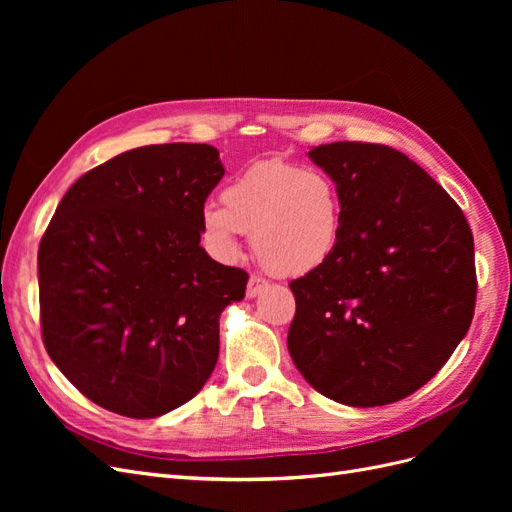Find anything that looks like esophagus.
Listing matches in <instances>:
<instances>
[{"label": "esophagus", "instance_id": "obj_1", "mask_svg": "<svg viewBox=\"0 0 512 512\" xmlns=\"http://www.w3.org/2000/svg\"><path fill=\"white\" fill-rule=\"evenodd\" d=\"M267 286H269V282L265 280V277L252 275V277H250V282H247V290H245L247 299H254V297H258L260 292H265V290H267Z\"/></svg>", "mask_w": 512, "mask_h": 512}]
</instances>
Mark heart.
Masks as SVG:
<instances>
[{"mask_svg": "<svg viewBox=\"0 0 512 512\" xmlns=\"http://www.w3.org/2000/svg\"><path fill=\"white\" fill-rule=\"evenodd\" d=\"M222 204L203 209L215 254L237 258L245 232L260 265L284 277L318 269L333 254L342 228L337 185L316 168L275 160L254 164L226 185Z\"/></svg>", "mask_w": 512, "mask_h": 512, "instance_id": "b5f03b06", "label": "heart"}]
</instances>
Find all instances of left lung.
<instances>
[{
	"instance_id": "obj_1",
	"label": "left lung",
	"mask_w": 512,
	"mask_h": 512,
	"mask_svg": "<svg viewBox=\"0 0 512 512\" xmlns=\"http://www.w3.org/2000/svg\"><path fill=\"white\" fill-rule=\"evenodd\" d=\"M307 156L337 185L342 228L333 254L290 282V356L337 404H393L436 376L470 329L472 230L397 149L342 141Z\"/></svg>"
}]
</instances>
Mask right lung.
<instances>
[{
	"label": "right lung",
	"instance_id": "right-lung-1",
	"mask_svg": "<svg viewBox=\"0 0 512 512\" xmlns=\"http://www.w3.org/2000/svg\"><path fill=\"white\" fill-rule=\"evenodd\" d=\"M222 177L211 145H149L91 168L57 205L38 250L42 339L94 404L156 418L209 380L220 314L247 284L200 245Z\"/></svg>",
	"mask_w": 512,
	"mask_h": 512
}]
</instances>
